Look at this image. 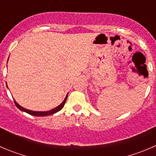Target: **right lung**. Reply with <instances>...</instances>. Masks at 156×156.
Segmentation results:
<instances>
[{
  "label": "right lung",
  "instance_id": "obj_1",
  "mask_svg": "<svg viewBox=\"0 0 156 156\" xmlns=\"http://www.w3.org/2000/svg\"><path fill=\"white\" fill-rule=\"evenodd\" d=\"M8 59H9V58H8ZM7 62H8V60H7ZM67 97H68V94H67L66 97V98H65V100L62 101V103H61L60 105H59V106H56V107H55L54 108H52V109L49 110V111H44V112L32 111V110L27 109V108H23V106H21L20 105H19L18 103H17L15 101V100H14V102H15L16 106H17V108H18L19 109H20L21 111L25 112L28 113V114L31 115H34V116H48V115H53V114H55V113L57 112L60 111V110L62 109V108H63L64 105H65L66 101V100H67Z\"/></svg>",
  "mask_w": 156,
  "mask_h": 156
}]
</instances>
